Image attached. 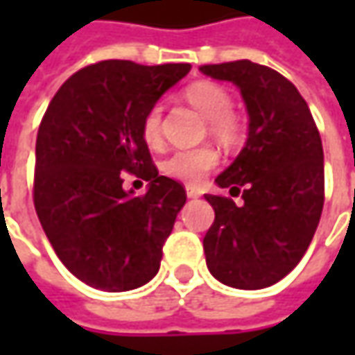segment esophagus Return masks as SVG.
<instances>
[{
	"mask_svg": "<svg viewBox=\"0 0 355 355\" xmlns=\"http://www.w3.org/2000/svg\"><path fill=\"white\" fill-rule=\"evenodd\" d=\"M185 193H187V198H189V199H198L199 198V191H198V189H193V187H187V189H185Z\"/></svg>",
	"mask_w": 355,
	"mask_h": 355,
	"instance_id": "1",
	"label": "esophagus"
}]
</instances>
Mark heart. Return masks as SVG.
<instances>
[{"mask_svg":"<svg viewBox=\"0 0 355 355\" xmlns=\"http://www.w3.org/2000/svg\"><path fill=\"white\" fill-rule=\"evenodd\" d=\"M185 101L191 104L199 114L209 120L213 136L221 142H233L239 134V124L229 114L231 94L221 85L209 80L193 83L184 92ZM142 138L150 148L162 144V106L154 104L142 118ZM219 156L211 146H201L191 150H178L164 162V171L185 184H199L217 166Z\"/></svg>","mask_w":355,"mask_h":355,"instance_id":"1","label":"heart"}]
</instances>
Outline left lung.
Wrapping results in <instances>:
<instances>
[{
  "label": "left lung",
  "instance_id": "8db88e82",
  "mask_svg": "<svg viewBox=\"0 0 355 355\" xmlns=\"http://www.w3.org/2000/svg\"><path fill=\"white\" fill-rule=\"evenodd\" d=\"M215 80L233 83L249 116L247 142L215 178L243 203L205 193L215 221L203 239L207 268L241 291L266 288L304 257L324 205V152L306 101L291 80L247 61L205 64Z\"/></svg>",
  "mask_w": 355,
  "mask_h": 355
}]
</instances>
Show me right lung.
Here are the masks:
<instances>
[{
    "label": "right lung",
    "instance_id": "add662e5",
    "mask_svg": "<svg viewBox=\"0 0 355 355\" xmlns=\"http://www.w3.org/2000/svg\"><path fill=\"white\" fill-rule=\"evenodd\" d=\"M189 69L90 64L57 90L41 120L35 209L62 265L92 288L124 293L159 270L162 247L187 198L184 185L152 164L142 118ZM122 171L150 182L144 196L121 187Z\"/></svg>",
    "mask_w": 355,
    "mask_h": 355
}]
</instances>
